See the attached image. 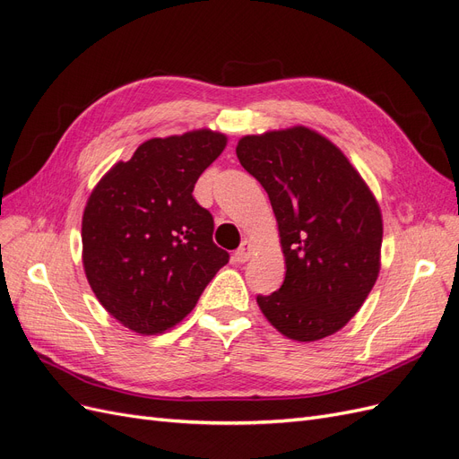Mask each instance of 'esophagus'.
<instances>
[{"label":"esophagus","mask_w":459,"mask_h":459,"mask_svg":"<svg viewBox=\"0 0 459 459\" xmlns=\"http://www.w3.org/2000/svg\"><path fill=\"white\" fill-rule=\"evenodd\" d=\"M253 251H255V247H253V243L248 241V239H245L243 243H241V247L238 248V251H235V255H233V258H235V262H239V264H243V262H247L248 258L253 256Z\"/></svg>","instance_id":"esophagus-1"}]
</instances>
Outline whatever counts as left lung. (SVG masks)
<instances>
[{
    "label": "left lung",
    "instance_id": "obj_1",
    "mask_svg": "<svg viewBox=\"0 0 459 459\" xmlns=\"http://www.w3.org/2000/svg\"><path fill=\"white\" fill-rule=\"evenodd\" d=\"M235 152L268 193L287 266L283 285L256 297L258 308L299 342L341 331L381 270L383 216L373 191L335 143L302 124L243 135Z\"/></svg>",
    "mask_w": 459,
    "mask_h": 459
}]
</instances>
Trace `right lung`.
Instances as JSON below:
<instances>
[{
  "label": "right lung",
  "mask_w": 459,
  "mask_h": 459,
  "mask_svg": "<svg viewBox=\"0 0 459 459\" xmlns=\"http://www.w3.org/2000/svg\"><path fill=\"white\" fill-rule=\"evenodd\" d=\"M228 135L199 128L151 137L91 189L82 216V264L101 307L140 335H157L195 308L230 255L195 197L199 176Z\"/></svg>",
  "instance_id": "right-lung-1"
}]
</instances>
